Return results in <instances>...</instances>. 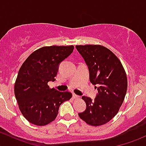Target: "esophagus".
I'll return each instance as SVG.
<instances>
[{
  "mask_svg": "<svg viewBox=\"0 0 146 146\" xmlns=\"http://www.w3.org/2000/svg\"><path fill=\"white\" fill-rule=\"evenodd\" d=\"M73 99H78L79 96H78V95H76V94L73 93Z\"/></svg>",
  "mask_w": 146,
  "mask_h": 146,
  "instance_id": "34e87169",
  "label": "esophagus"
}]
</instances>
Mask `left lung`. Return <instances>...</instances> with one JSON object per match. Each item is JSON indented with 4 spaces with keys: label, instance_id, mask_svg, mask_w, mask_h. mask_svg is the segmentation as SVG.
Here are the masks:
<instances>
[{
    "label": "left lung",
    "instance_id": "obj_1",
    "mask_svg": "<svg viewBox=\"0 0 146 146\" xmlns=\"http://www.w3.org/2000/svg\"><path fill=\"white\" fill-rule=\"evenodd\" d=\"M76 47L89 69L90 81L98 86L94 100L82 97L86 103V110L78 115L91 126L105 124L117 114L124 100L127 90L126 72L115 54L103 46Z\"/></svg>",
    "mask_w": 146,
    "mask_h": 146
}]
</instances>
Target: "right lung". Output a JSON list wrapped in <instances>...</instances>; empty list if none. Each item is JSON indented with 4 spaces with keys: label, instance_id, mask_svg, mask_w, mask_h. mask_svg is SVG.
Segmentation results:
<instances>
[{
    "label": "right lung",
    "instance_id": "right-lung-1",
    "mask_svg": "<svg viewBox=\"0 0 146 146\" xmlns=\"http://www.w3.org/2000/svg\"><path fill=\"white\" fill-rule=\"evenodd\" d=\"M74 46H44L28 56L19 70L15 83V95L19 108L28 121L45 126L57 117L60 105L71 98L70 92L50 88L56 80L60 63L72 54Z\"/></svg>",
    "mask_w": 146,
    "mask_h": 146
}]
</instances>
